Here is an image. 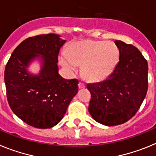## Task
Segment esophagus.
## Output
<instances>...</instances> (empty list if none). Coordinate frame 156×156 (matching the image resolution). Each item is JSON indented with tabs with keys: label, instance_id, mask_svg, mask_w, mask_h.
<instances>
[{
	"label": "esophagus",
	"instance_id": "34e87169",
	"mask_svg": "<svg viewBox=\"0 0 156 156\" xmlns=\"http://www.w3.org/2000/svg\"><path fill=\"white\" fill-rule=\"evenodd\" d=\"M86 87V84L83 83V82H80L79 83H78V88L79 89H82V88H85Z\"/></svg>",
	"mask_w": 156,
	"mask_h": 156
}]
</instances>
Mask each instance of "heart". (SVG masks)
<instances>
[{
  "label": "heart",
  "mask_w": 156,
  "mask_h": 156,
  "mask_svg": "<svg viewBox=\"0 0 156 156\" xmlns=\"http://www.w3.org/2000/svg\"><path fill=\"white\" fill-rule=\"evenodd\" d=\"M119 59V49L115 43L104 41H85L72 44L67 53L59 56L60 64L70 73L83 65V74L89 80L100 82L110 76Z\"/></svg>",
  "instance_id": "1"
}]
</instances>
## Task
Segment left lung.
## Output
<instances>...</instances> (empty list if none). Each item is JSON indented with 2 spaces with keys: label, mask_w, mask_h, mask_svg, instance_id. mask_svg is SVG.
I'll use <instances>...</instances> for the list:
<instances>
[{
  "label": "left lung",
  "mask_w": 156,
  "mask_h": 156,
  "mask_svg": "<svg viewBox=\"0 0 156 156\" xmlns=\"http://www.w3.org/2000/svg\"><path fill=\"white\" fill-rule=\"evenodd\" d=\"M119 61L106 80L88 84L91 93L89 112L103 125L126 122L140 108L147 91V62L141 52L129 44L115 41Z\"/></svg>",
  "instance_id": "1"
}]
</instances>
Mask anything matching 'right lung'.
<instances>
[{
  "label": "right lung",
  "mask_w": 156,
  "mask_h": 156,
  "mask_svg": "<svg viewBox=\"0 0 156 156\" xmlns=\"http://www.w3.org/2000/svg\"><path fill=\"white\" fill-rule=\"evenodd\" d=\"M65 41L55 34L25 39L16 47L5 67L9 106L21 120L35 128L57 125L78 93V80L64 79L58 72V55ZM34 59H39L42 64L38 75L28 70Z\"/></svg>",
  "instance_id": "obj_1"
}]
</instances>
